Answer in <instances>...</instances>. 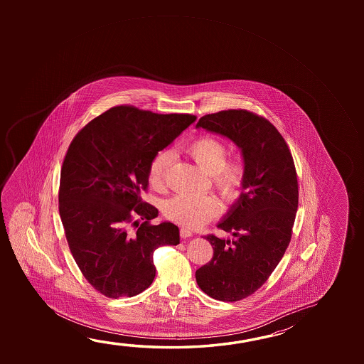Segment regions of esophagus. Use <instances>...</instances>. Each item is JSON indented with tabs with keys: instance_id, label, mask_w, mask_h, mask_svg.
Here are the masks:
<instances>
[{
	"instance_id": "obj_1",
	"label": "esophagus",
	"mask_w": 364,
	"mask_h": 364,
	"mask_svg": "<svg viewBox=\"0 0 364 364\" xmlns=\"http://www.w3.org/2000/svg\"><path fill=\"white\" fill-rule=\"evenodd\" d=\"M180 236H181L183 239H188V237L193 236V232H191V230H188V228H181V230H180Z\"/></svg>"
}]
</instances>
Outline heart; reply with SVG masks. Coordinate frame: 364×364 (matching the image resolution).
I'll list each match as a JSON object with an SVG mask.
<instances>
[{"label":"heart","instance_id":"obj_1","mask_svg":"<svg viewBox=\"0 0 364 364\" xmlns=\"http://www.w3.org/2000/svg\"><path fill=\"white\" fill-rule=\"evenodd\" d=\"M186 152L202 167L205 173L212 175L215 188L226 200H235L239 197L244 183L245 168L241 161H226L227 149L218 138L203 136L191 142ZM173 161L170 151H161L151 162L149 180L151 185L159 188L164 184L167 168ZM220 212V204L215 198L197 194H179L168 199L164 205V213L168 220L181 226L196 228L204 222L213 218Z\"/></svg>","mask_w":364,"mask_h":364}]
</instances>
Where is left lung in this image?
<instances>
[{
	"label": "left lung",
	"mask_w": 364,
	"mask_h": 364,
	"mask_svg": "<svg viewBox=\"0 0 364 364\" xmlns=\"http://www.w3.org/2000/svg\"><path fill=\"white\" fill-rule=\"evenodd\" d=\"M196 128L228 138L242 156V191L217 223L233 239L207 236L213 257L196 272L203 292L235 302L265 283L289 245L298 207L296 167L284 138L257 114L223 110L204 115Z\"/></svg>",
	"instance_id": "1"
}]
</instances>
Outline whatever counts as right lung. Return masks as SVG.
I'll return each instance as SVG.
<instances>
[{"label": "right lung", "instance_id": "obj_1", "mask_svg": "<svg viewBox=\"0 0 364 364\" xmlns=\"http://www.w3.org/2000/svg\"><path fill=\"white\" fill-rule=\"evenodd\" d=\"M196 119L120 105L91 120L70 144L60 170V220L78 268L104 296L144 292L155 279L154 251L180 244L171 222L149 225L159 210L141 193L159 151Z\"/></svg>", "mask_w": 364, "mask_h": 364}]
</instances>
